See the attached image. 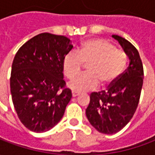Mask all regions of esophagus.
Returning <instances> with one entry per match:
<instances>
[{
	"label": "esophagus",
	"instance_id": "34e87169",
	"mask_svg": "<svg viewBox=\"0 0 155 155\" xmlns=\"http://www.w3.org/2000/svg\"><path fill=\"white\" fill-rule=\"evenodd\" d=\"M78 95H80V93L74 92V91H73V92H72V96H73V97H76V96H78Z\"/></svg>",
	"mask_w": 155,
	"mask_h": 155
}]
</instances>
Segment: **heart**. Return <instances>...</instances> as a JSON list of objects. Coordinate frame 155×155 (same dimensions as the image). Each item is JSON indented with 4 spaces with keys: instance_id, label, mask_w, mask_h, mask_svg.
I'll return each instance as SVG.
<instances>
[{
    "instance_id": "obj_1",
    "label": "heart",
    "mask_w": 155,
    "mask_h": 155,
    "mask_svg": "<svg viewBox=\"0 0 155 155\" xmlns=\"http://www.w3.org/2000/svg\"><path fill=\"white\" fill-rule=\"evenodd\" d=\"M84 63L88 64L87 72L68 83V87L75 92L94 90L100 83L103 86L114 84L126 66L127 55L106 40H88L77 52L71 51L64 56V75L68 79L75 77L81 73Z\"/></svg>"
}]
</instances>
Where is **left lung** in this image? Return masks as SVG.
I'll use <instances>...</instances> for the list:
<instances>
[{
  "label": "left lung",
  "instance_id": "obj_1",
  "mask_svg": "<svg viewBox=\"0 0 155 155\" xmlns=\"http://www.w3.org/2000/svg\"><path fill=\"white\" fill-rule=\"evenodd\" d=\"M130 60V64L107 91L93 92L85 110L89 122L100 133L113 134L123 129L138 107L143 80V64L133 45L113 35Z\"/></svg>",
  "mask_w": 155,
  "mask_h": 155
}]
</instances>
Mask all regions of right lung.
Instances as JSON below:
<instances>
[{"instance_id": "1", "label": "right lung", "mask_w": 155, "mask_h": 155, "mask_svg": "<svg viewBox=\"0 0 155 155\" xmlns=\"http://www.w3.org/2000/svg\"><path fill=\"white\" fill-rule=\"evenodd\" d=\"M72 48L64 35L41 33L15 54L10 79L12 102L31 131L51 130L64 115L72 94L63 80V60Z\"/></svg>"}]
</instances>
